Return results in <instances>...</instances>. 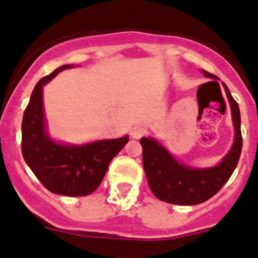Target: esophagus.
I'll return each mask as SVG.
<instances>
[{"label":"esophagus","instance_id":"esophagus-1","mask_svg":"<svg viewBox=\"0 0 258 258\" xmlns=\"http://www.w3.org/2000/svg\"><path fill=\"white\" fill-rule=\"evenodd\" d=\"M146 134V128L143 126H135L131 131V136L134 139H140Z\"/></svg>","mask_w":258,"mask_h":258}]
</instances>
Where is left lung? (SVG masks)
<instances>
[{
    "label": "left lung",
    "instance_id": "obj_1",
    "mask_svg": "<svg viewBox=\"0 0 258 258\" xmlns=\"http://www.w3.org/2000/svg\"><path fill=\"white\" fill-rule=\"evenodd\" d=\"M206 77L215 82L219 78L202 71ZM217 83V82H216ZM230 104L234 124V143L230 150L217 166L196 168L176 161L173 155L153 138H141L143 164L148 184L155 197L161 201L178 206H192L212 198L233 175L242 153L240 110L227 86L222 83Z\"/></svg>",
    "mask_w": 258,
    "mask_h": 258
}]
</instances>
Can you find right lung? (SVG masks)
<instances>
[{
  "label": "right lung",
  "instance_id": "1",
  "mask_svg": "<svg viewBox=\"0 0 258 258\" xmlns=\"http://www.w3.org/2000/svg\"><path fill=\"white\" fill-rule=\"evenodd\" d=\"M69 68L73 66L55 69L34 87L23 115L22 153L25 163L46 189L60 196L83 197L97 189L110 161L130 138L105 139L82 145L59 143L51 138L43 112V86Z\"/></svg>",
  "mask_w": 258,
  "mask_h": 258
}]
</instances>
